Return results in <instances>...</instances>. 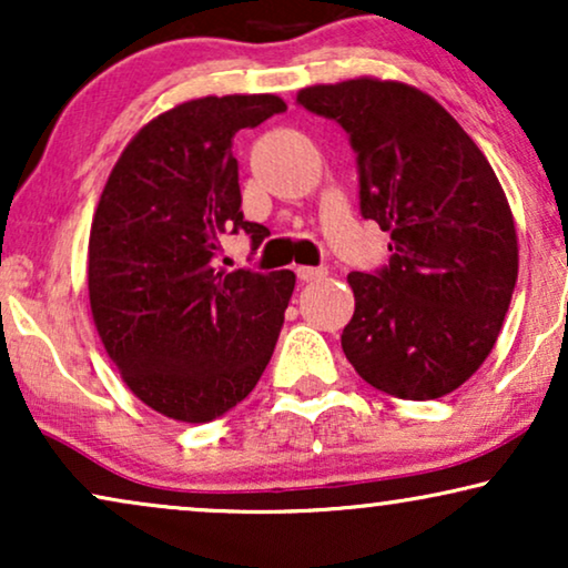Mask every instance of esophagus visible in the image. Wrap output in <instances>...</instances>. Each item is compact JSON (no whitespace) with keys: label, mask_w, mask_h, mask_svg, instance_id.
Instances as JSON below:
<instances>
[{"label":"esophagus","mask_w":568,"mask_h":568,"mask_svg":"<svg viewBox=\"0 0 568 568\" xmlns=\"http://www.w3.org/2000/svg\"><path fill=\"white\" fill-rule=\"evenodd\" d=\"M294 271H297L300 282H315V278H323L328 274V268L325 266H297Z\"/></svg>","instance_id":"1"}]
</instances>
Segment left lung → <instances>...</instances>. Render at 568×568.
<instances>
[{"mask_svg":"<svg viewBox=\"0 0 568 568\" xmlns=\"http://www.w3.org/2000/svg\"><path fill=\"white\" fill-rule=\"evenodd\" d=\"M297 103L346 131L362 216L390 232L387 266L348 274L346 359L393 398L457 390L491 354L517 282L515 220L491 165L410 84L362 77L300 90Z\"/></svg>","mask_w":568,"mask_h":568,"instance_id":"left-lung-1","label":"left lung"}]
</instances>
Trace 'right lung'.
<instances>
[{
    "label": "right lung",
    "instance_id": "right-lung-1",
    "mask_svg": "<svg viewBox=\"0 0 568 568\" xmlns=\"http://www.w3.org/2000/svg\"><path fill=\"white\" fill-rule=\"evenodd\" d=\"M286 103L199 98L158 115L121 152L90 230V307L131 393L175 422L206 424L247 398L274 354L292 271L214 266L243 216L232 139Z\"/></svg>",
    "mask_w": 568,
    "mask_h": 568
}]
</instances>
